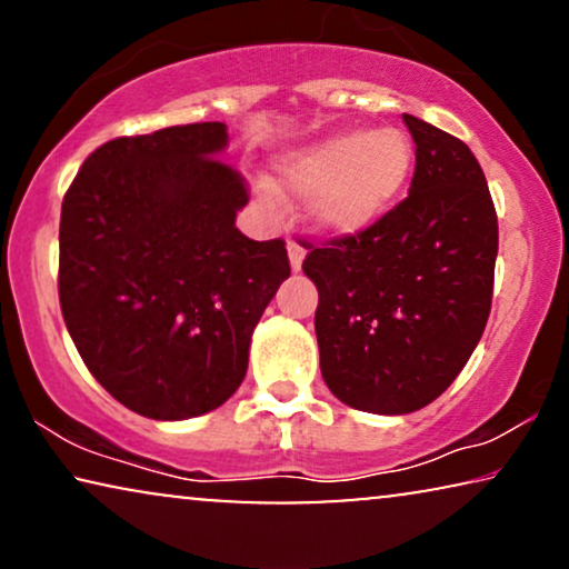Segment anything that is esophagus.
Listing matches in <instances>:
<instances>
[{
    "label": "esophagus",
    "instance_id": "obj_1",
    "mask_svg": "<svg viewBox=\"0 0 569 569\" xmlns=\"http://www.w3.org/2000/svg\"><path fill=\"white\" fill-rule=\"evenodd\" d=\"M287 256H290V267H292V271L295 274H298V271L302 269V259H306V248L302 246H298V243H287Z\"/></svg>",
    "mask_w": 569,
    "mask_h": 569
}]
</instances>
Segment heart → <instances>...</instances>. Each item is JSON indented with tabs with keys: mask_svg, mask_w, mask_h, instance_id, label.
<instances>
[{
	"mask_svg": "<svg viewBox=\"0 0 569 569\" xmlns=\"http://www.w3.org/2000/svg\"><path fill=\"white\" fill-rule=\"evenodd\" d=\"M415 144L401 129H352L300 147L277 166L279 189L308 201V220L326 236H357L401 199ZM267 209L277 207L271 186L256 189Z\"/></svg>",
	"mask_w": 569,
	"mask_h": 569,
	"instance_id": "heart-1",
	"label": "heart"
}]
</instances>
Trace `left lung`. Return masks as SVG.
Instances as JSON below:
<instances>
[{"instance_id": "8db88e82", "label": "left lung", "mask_w": 569, "mask_h": 569, "mask_svg": "<svg viewBox=\"0 0 569 569\" xmlns=\"http://www.w3.org/2000/svg\"><path fill=\"white\" fill-rule=\"evenodd\" d=\"M417 144L409 197L360 236L302 261L318 287L321 376L347 407L411 415L458 378L492 308L497 214L461 139L403 113Z\"/></svg>"}]
</instances>
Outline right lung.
Returning <instances> with one entry per match:
<instances>
[{
  "label": "right lung",
  "mask_w": 569,
  "mask_h": 569,
  "mask_svg": "<svg viewBox=\"0 0 569 569\" xmlns=\"http://www.w3.org/2000/svg\"><path fill=\"white\" fill-rule=\"evenodd\" d=\"M220 121L98 147L59 224V300L100 386L147 419L222 407L248 370L256 323L290 277L282 240L236 228L248 191L217 160Z\"/></svg>",
  "instance_id": "right-lung-1"
}]
</instances>
